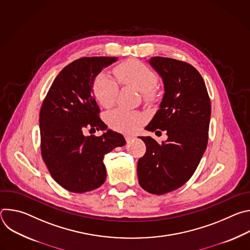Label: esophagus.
<instances>
[{
  "label": "esophagus",
  "instance_id": "34e87169",
  "mask_svg": "<svg viewBox=\"0 0 250 250\" xmlns=\"http://www.w3.org/2000/svg\"><path fill=\"white\" fill-rule=\"evenodd\" d=\"M125 140H126L127 142H129V141H131V140L134 139V136H133V135H130V134H125Z\"/></svg>",
  "mask_w": 250,
  "mask_h": 250
}]
</instances>
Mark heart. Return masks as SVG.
Masks as SVG:
<instances>
[{"label": "heart", "mask_w": 250, "mask_h": 250, "mask_svg": "<svg viewBox=\"0 0 250 250\" xmlns=\"http://www.w3.org/2000/svg\"><path fill=\"white\" fill-rule=\"evenodd\" d=\"M119 82L132 87L144 94L146 98L152 95L157 84V76L153 71L137 60H127L115 69ZM119 92L117 82L104 72L98 74L93 81V93L98 103L104 108H110L116 102ZM144 121V116L135 111L117 109L106 116L109 125L119 131H134Z\"/></svg>", "instance_id": "1"}]
</instances>
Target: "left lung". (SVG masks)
Returning <instances> with one entry per match:
<instances>
[{
	"label": "left lung",
	"instance_id": "1",
	"mask_svg": "<svg viewBox=\"0 0 250 250\" xmlns=\"http://www.w3.org/2000/svg\"><path fill=\"white\" fill-rule=\"evenodd\" d=\"M148 62L162 78L164 94L146 129L166 130L168 138L159 145L150 136H139L146 152L138 159L137 177L142 189L162 195L183 186L196 171L208 145L210 102L192 65L159 56Z\"/></svg>",
	"mask_w": 250,
	"mask_h": 250
}]
</instances>
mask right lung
<instances>
[{
	"mask_svg": "<svg viewBox=\"0 0 250 250\" xmlns=\"http://www.w3.org/2000/svg\"><path fill=\"white\" fill-rule=\"evenodd\" d=\"M118 57H83L64 67L53 81L40 114L42 155L53 179L64 189L85 193L105 180L104 157L125 139L106 129L99 118L93 81ZM86 128L103 130L84 136Z\"/></svg>",
	"mask_w": 250,
	"mask_h": 250,
	"instance_id": "1",
	"label": "right lung"
}]
</instances>
